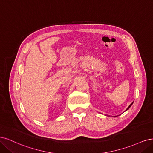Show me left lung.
Segmentation results:
<instances>
[{
  "instance_id": "left-lung-1",
  "label": "left lung",
  "mask_w": 153,
  "mask_h": 153,
  "mask_svg": "<svg viewBox=\"0 0 153 153\" xmlns=\"http://www.w3.org/2000/svg\"><path fill=\"white\" fill-rule=\"evenodd\" d=\"M133 103H134V102H132V103H131V104H130V105L128 106V108H127V109H126V111H127V110H128V109H129V108H130V107L131 106V105L133 104ZM114 117H116V116H114Z\"/></svg>"
}]
</instances>
